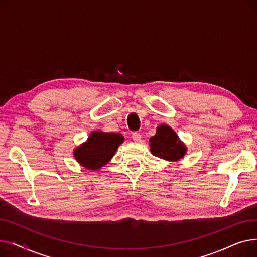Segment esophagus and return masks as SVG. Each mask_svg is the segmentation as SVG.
<instances>
[{"instance_id": "1", "label": "esophagus", "mask_w": 257, "mask_h": 257, "mask_svg": "<svg viewBox=\"0 0 257 257\" xmlns=\"http://www.w3.org/2000/svg\"><path fill=\"white\" fill-rule=\"evenodd\" d=\"M132 139H133L134 142L140 143L141 140H142V136L139 132H134V133H132Z\"/></svg>"}]
</instances>
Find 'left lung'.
<instances>
[{
    "label": "left lung",
    "instance_id": "8db88e82",
    "mask_svg": "<svg viewBox=\"0 0 257 257\" xmlns=\"http://www.w3.org/2000/svg\"><path fill=\"white\" fill-rule=\"evenodd\" d=\"M151 153L168 161H178L187 152L185 144L179 139L177 133L168 125H159L155 136L150 139Z\"/></svg>",
    "mask_w": 257,
    "mask_h": 257
}]
</instances>
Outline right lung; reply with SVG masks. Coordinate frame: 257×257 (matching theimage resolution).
Masks as SVG:
<instances>
[{"instance_id":"add662e5","label":"right lung","mask_w":257,"mask_h":257,"mask_svg":"<svg viewBox=\"0 0 257 257\" xmlns=\"http://www.w3.org/2000/svg\"><path fill=\"white\" fill-rule=\"evenodd\" d=\"M123 142L124 137L120 133L96 130L90 132L85 143L75 148L73 154L80 166L98 171L109 163Z\"/></svg>"}]
</instances>
